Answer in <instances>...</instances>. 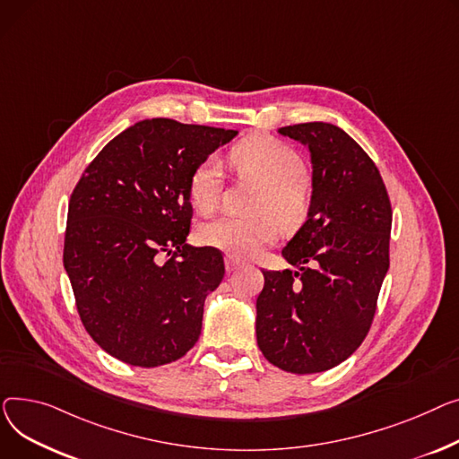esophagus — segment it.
Here are the masks:
<instances>
[{
	"label": "esophagus",
	"mask_w": 459,
	"mask_h": 459,
	"mask_svg": "<svg viewBox=\"0 0 459 459\" xmlns=\"http://www.w3.org/2000/svg\"><path fill=\"white\" fill-rule=\"evenodd\" d=\"M238 266H240V261H238L237 257H233V255H226V268H228V273L237 271Z\"/></svg>",
	"instance_id": "1"
}]
</instances>
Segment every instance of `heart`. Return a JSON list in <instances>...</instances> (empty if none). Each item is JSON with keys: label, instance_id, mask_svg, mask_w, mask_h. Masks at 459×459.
I'll return each mask as SVG.
<instances>
[{"label": "heart", "instance_id": "b5f03b06", "mask_svg": "<svg viewBox=\"0 0 459 459\" xmlns=\"http://www.w3.org/2000/svg\"><path fill=\"white\" fill-rule=\"evenodd\" d=\"M233 169L261 183L250 209L254 214L235 217L224 214L200 226L198 240L230 255L248 257L273 242L280 226L285 231L299 230L311 209V188L304 178L306 165L290 146L268 137L250 134L230 152ZM222 188L221 163L207 157L195 167L188 178V196L193 205L209 214L219 205Z\"/></svg>", "mask_w": 459, "mask_h": 459}]
</instances>
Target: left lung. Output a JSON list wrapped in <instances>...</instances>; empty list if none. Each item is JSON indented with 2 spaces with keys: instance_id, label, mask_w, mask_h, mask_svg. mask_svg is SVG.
I'll return each mask as SVG.
<instances>
[{
  "instance_id": "left-lung-1",
  "label": "left lung",
  "mask_w": 459,
  "mask_h": 459,
  "mask_svg": "<svg viewBox=\"0 0 459 459\" xmlns=\"http://www.w3.org/2000/svg\"><path fill=\"white\" fill-rule=\"evenodd\" d=\"M311 152L313 196L306 224L283 248L299 271H263L255 333L281 370L337 367L367 337L389 268L393 209L378 167L341 127H280Z\"/></svg>"
}]
</instances>
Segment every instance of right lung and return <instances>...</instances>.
Here are the masks:
<instances>
[{"instance_id":"right-lung-1","label":"right lung","mask_w":459,"mask_h":459,"mask_svg":"<svg viewBox=\"0 0 459 459\" xmlns=\"http://www.w3.org/2000/svg\"><path fill=\"white\" fill-rule=\"evenodd\" d=\"M235 134L143 120L117 134L79 178L63 261L81 322L113 358L160 367L196 344L205 296L226 271L221 250L185 245L193 219L188 178Z\"/></svg>"}]
</instances>
